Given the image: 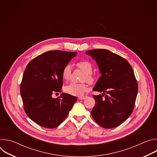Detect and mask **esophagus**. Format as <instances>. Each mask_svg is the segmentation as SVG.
I'll return each instance as SVG.
<instances>
[{"label": "esophagus", "instance_id": "esophagus-1", "mask_svg": "<svg viewBox=\"0 0 157 157\" xmlns=\"http://www.w3.org/2000/svg\"><path fill=\"white\" fill-rule=\"evenodd\" d=\"M86 98V96H79V97L78 98V99H80V100H84V99H85Z\"/></svg>", "mask_w": 157, "mask_h": 157}]
</instances>
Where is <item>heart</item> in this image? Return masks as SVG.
Segmentation results:
<instances>
[{
	"label": "heart",
	"instance_id": "obj_1",
	"mask_svg": "<svg viewBox=\"0 0 157 157\" xmlns=\"http://www.w3.org/2000/svg\"><path fill=\"white\" fill-rule=\"evenodd\" d=\"M76 66L79 69L84 72L82 76V80L87 81L88 83H92L94 81V78L92 75L93 66L92 64L87 61H81L76 64ZM71 72V67L70 64L66 65L62 71L61 76L64 81H68L70 79ZM87 86L84 83L77 84L71 83L64 86V91L66 93L73 96H82L87 91Z\"/></svg>",
	"mask_w": 157,
	"mask_h": 157
}]
</instances>
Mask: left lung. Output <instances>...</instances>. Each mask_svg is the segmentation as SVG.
<instances>
[{
    "mask_svg": "<svg viewBox=\"0 0 157 157\" xmlns=\"http://www.w3.org/2000/svg\"><path fill=\"white\" fill-rule=\"evenodd\" d=\"M86 54L96 61L101 75L93 90L103 93L93 96L96 104L91 116L103 128L116 127L128 118L135 105L138 84L133 69L125 58L108 50L94 49Z\"/></svg>",
    "mask_w": 157,
    "mask_h": 157,
    "instance_id": "obj_1",
    "label": "left lung"
}]
</instances>
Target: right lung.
<instances>
[{"label":"right lung","instance_id":"right-lung-1","mask_svg":"<svg viewBox=\"0 0 157 157\" xmlns=\"http://www.w3.org/2000/svg\"><path fill=\"white\" fill-rule=\"evenodd\" d=\"M76 52L52 50L33 59L27 66L20 84V94L28 117L39 125L53 128L68 116L77 98L60 93L62 71Z\"/></svg>","mask_w":157,"mask_h":157}]
</instances>
